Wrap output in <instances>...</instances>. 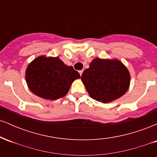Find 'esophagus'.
<instances>
[{
	"label": "esophagus",
	"instance_id": "esophagus-1",
	"mask_svg": "<svg viewBox=\"0 0 157 157\" xmlns=\"http://www.w3.org/2000/svg\"><path fill=\"white\" fill-rule=\"evenodd\" d=\"M82 72H83V70H80V71H79V73H80V76H82Z\"/></svg>",
	"mask_w": 157,
	"mask_h": 157
}]
</instances>
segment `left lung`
<instances>
[{
    "mask_svg": "<svg viewBox=\"0 0 157 157\" xmlns=\"http://www.w3.org/2000/svg\"><path fill=\"white\" fill-rule=\"evenodd\" d=\"M81 80L91 98L107 103L125 94L130 86V74L120 60L95 58Z\"/></svg>",
    "mask_w": 157,
    "mask_h": 157,
    "instance_id": "left-lung-1",
    "label": "left lung"
}]
</instances>
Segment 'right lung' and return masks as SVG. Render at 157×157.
I'll return each mask as SVG.
<instances>
[{
	"mask_svg": "<svg viewBox=\"0 0 157 157\" xmlns=\"http://www.w3.org/2000/svg\"><path fill=\"white\" fill-rule=\"evenodd\" d=\"M80 78L72 66H68L58 57H37L28 66L26 80L32 93L46 100H57L68 93L73 81Z\"/></svg>",
	"mask_w": 157,
	"mask_h": 157,
	"instance_id": "1",
	"label": "right lung"
}]
</instances>
